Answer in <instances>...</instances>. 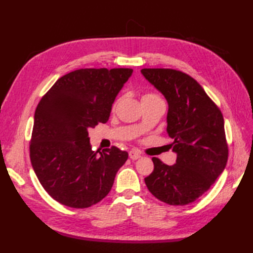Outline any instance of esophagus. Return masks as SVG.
<instances>
[{
    "instance_id": "obj_1",
    "label": "esophagus",
    "mask_w": 253,
    "mask_h": 253,
    "mask_svg": "<svg viewBox=\"0 0 253 253\" xmlns=\"http://www.w3.org/2000/svg\"><path fill=\"white\" fill-rule=\"evenodd\" d=\"M141 157V153L137 151V150H131V151H129V158L131 160H137Z\"/></svg>"
}]
</instances>
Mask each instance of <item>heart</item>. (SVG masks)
<instances>
[{
    "label": "heart",
    "instance_id": "b5f03b06",
    "mask_svg": "<svg viewBox=\"0 0 253 253\" xmlns=\"http://www.w3.org/2000/svg\"><path fill=\"white\" fill-rule=\"evenodd\" d=\"M143 98H153V99H160V96L154 94V93H147L146 95L143 96Z\"/></svg>",
    "mask_w": 253,
    "mask_h": 253
}]
</instances>
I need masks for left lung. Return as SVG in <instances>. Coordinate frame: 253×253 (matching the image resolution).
Returning a JSON list of instances; mask_svg holds the SVG:
<instances>
[{"mask_svg": "<svg viewBox=\"0 0 253 253\" xmlns=\"http://www.w3.org/2000/svg\"><path fill=\"white\" fill-rule=\"evenodd\" d=\"M141 74L169 103L168 130L176 164L152 158L154 169L144 178L149 191L170 206H186L207 192L228 159L224 118L197 80L170 68H143Z\"/></svg>", "mask_w": 253, "mask_h": 253, "instance_id": "8db88e82", "label": "left lung"}]
</instances>
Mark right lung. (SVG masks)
Here are the masks:
<instances>
[{"label":"right lung","instance_id":"obj_1","mask_svg":"<svg viewBox=\"0 0 253 253\" xmlns=\"http://www.w3.org/2000/svg\"><path fill=\"white\" fill-rule=\"evenodd\" d=\"M131 68H82L64 75L35 113L30 160L40 184L64 206L89 208L107 196L128 153L92 151L88 129L109 121Z\"/></svg>","mask_w":253,"mask_h":253}]
</instances>
